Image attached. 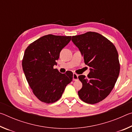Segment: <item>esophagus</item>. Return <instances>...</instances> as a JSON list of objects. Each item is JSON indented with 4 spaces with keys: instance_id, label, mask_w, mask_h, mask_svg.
<instances>
[{
    "instance_id": "34e87169",
    "label": "esophagus",
    "mask_w": 132,
    "mask_h": 132,
    "mask_svg": "<svg viewBox=\"0 0 132 132\" xmlns=\"http://www.w3.org/2000/svg\"><path fill=\"white\" fill-rule=\"evenodd\" d=\"M73 80H75V81H76L78 80V75L76 73H73Z\"/></svg>"
}]
</instances>
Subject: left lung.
Returning <instances> with one entry per match:
<instances>
[{"instance_id": "left-lung-1", "label": "left lung", "mask_w": 132, "mask_h": 132, "mask_svg": "<svg viewBox=\"0 0 132 132\" xmlns=\"http://www.w3.org/2000/svg\"><path fill=\"white\" fill-rule=\"evenodd\" d=\"M71 41L79 48L85 64L90 67L87 77H78L82 84L78 94L86 103H98L110 94L119 76L118 51L109 40L97 32L75 35Z\"/></svg>"}]
</instances>
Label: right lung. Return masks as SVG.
<instances>
[{
  "mask_svg": "<svg viewBox=\"0 0 132 132\" xmlns=\"http://www.w3.org/2000/svg\"><path fill=\"white\" fill-rule=\"evenodd\" d=\"M71 36L49 34L30 44L24 52L22 66L29 86L40 101L53 103L62 97L73 73H61L53 68L60 52L71 40Z\"/></svg>",
  "mask_w": 132,
  "mask_h": 132,
  "instance_id": "obj_1",
  "label": "right lung"
}]
</instances>
